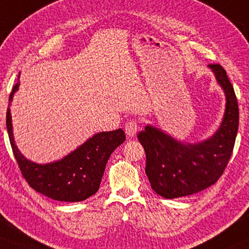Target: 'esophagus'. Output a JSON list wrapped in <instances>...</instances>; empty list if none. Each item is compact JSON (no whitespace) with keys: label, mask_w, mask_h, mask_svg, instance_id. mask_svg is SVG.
I'll list each match as a JSON object with an SVG mask.
<instances>
[{"label":"esophagus","mask_w":249,"mask_h":249,"mask_svg":"<svg viewBox=\"0 0 249 249\" xmlns=\"http://www.w3.org/2000/svg\"><path fill=\"white\" fill-rule=\"evenodd\" d=\"M138 128H139L138 122L133 121V119H131V121H128L126 124H125V132H126L128 137H134V135L137 134Z\"/></svg>","instance_id":"1"}]
</instances>
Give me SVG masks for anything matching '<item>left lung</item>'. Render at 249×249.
Returning <instances> with one entry per match:
<instances>
[{"instance_id": "left-lung-1", "label": "left lung", "mask_w": 249, "mask_h": 249, "mask_svg": "<svg viewBox=\"0 0 249 249\" xmlns=\"http://www.w3.org/2000/svg\"><path fill=\"white\" fill-rule=\"evenodd\" d=\"M208 68L225 95L224 116L212 137L184 142L153 125H146L138 134L146 153L150 186L165 199L187 196L215 184L233 150L239 126L237 97L224 69L219 64Z\"/></svg>"}]
</instances>
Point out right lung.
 Wrapping results in <instances>:
<instances>
[{
    "label": "right lung",
    "mask_w": 249,
    "mask_h": 249,
    "mask_svg": "<svg viewBox=\"0 0 249 249\" xmlns=\"http://www.w3.org/2000/svg\"><path fill=\"white\" fill-rule=\"evenodd\" d=\"M20 75V73H19ZM18 75V79H19ZM20 81L14 86L9 97L7 130L9 139L24 178L39 193L64 202H79L97 192L110 155L125 141L122 128L100 132L57 161L40 164L25 157L16 144L10 106Z\"/></svg>",
    "instance_id": "right-lung-1"
}]
</instances>
